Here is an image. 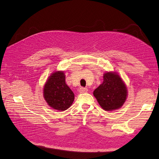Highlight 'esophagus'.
<instances>
[{"mask_svg":"<svg viewBox=\"0 0 159 159\" xmlns=\"http://www.w3.org/2000/svg\"><path fill=\"white\" fill-rule=\"evenodd\" d=\"M88 92V89L87 88H81L79 89V92L81 93H86Z\"/></svg>","mask_w":159,"mask_h":159,"instance_id":"obj_1","label":"esophagus"}]
</instances>
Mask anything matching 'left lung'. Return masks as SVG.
Wrapping results in <instances>:
<instances>
[{
  "instance_id": "8db88e82",
  "label": "left lung",
  "mask_w": 159,
  "mask_h": 159,
  "mask_svg": "<svg viewBox=\"0 0 159 159\" xmlns=\"http://www.w3.org/2000/svg\"><path fill=\"white\" fill-rule=\"evenodd\" d=\"M104 81L93 91V96L102 109L114 111L120 108L125 103L128 90L124 81L115 71H107Z\"/></svg>"
}]
</instances>
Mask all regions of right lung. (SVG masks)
I'll list each match as a JSON object with an SVG mask.
<instances>
[{
  "mask_svg": "<svg viewBox=\"0 0 159 159\" xmlns=\"http://www.w3.org/2000/svg\"><path fill=\"white\" fill-rule=\"evenodd\" d=\"M43 97L49 106L60 111L71 106L74 93L66 83L63 71H55L50 75L43 86Z\"/></svg>",
  "mask_w": 159,
  "mask_h": 159,
  "instance_id": "obj_1",
  "label": "right lung"
}]
</instances>
